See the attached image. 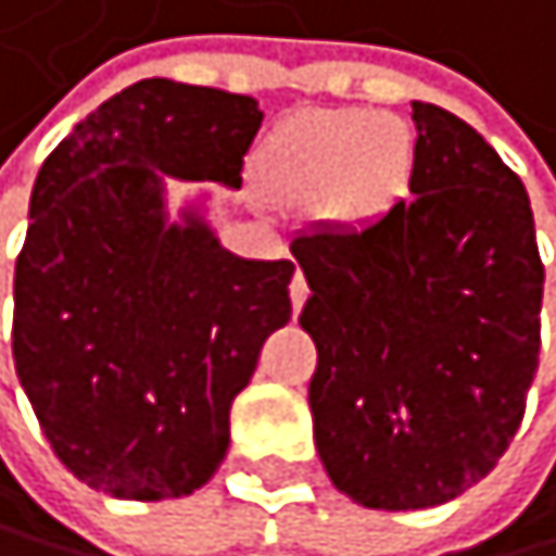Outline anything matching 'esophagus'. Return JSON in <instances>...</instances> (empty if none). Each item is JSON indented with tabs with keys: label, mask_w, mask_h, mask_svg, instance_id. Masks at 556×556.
<instances>
[{
	"label": "esophagus",
	"mask_w": 556,
	"mask_h": 556,
	"mask_svg": "<svg viewBox=\"0 0 556 556\" xmlns=\"http://www.w3.org/2000/svg\"><path fill=\"white\" fill-rule=\"evenodd\" d=\"M307 280H304V273H296L293 280H290V304H293V311H301L304 304H307Z\"/></svg>",
	"instance_id": "obj_1"
}]
</instances>
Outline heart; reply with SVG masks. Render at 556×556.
Masks as SVG:
<instances>
[{
  "mask_svg": "<svg viewBox=\"0 0 556 556\" xmlns=\"http://www.w3.org/2000/svg\"><path fill=\"white\" fill-rule=\"evenodd\" d=\"M269 191L290 204H325L341 228L382 222L409 194L414 129L372 109H307L283 118L255 156Z\"/></svg>",
  "mask_w": 556,
  "mask_h": 556,
  "instance_id": "heart-1",
  "label": "heart"
}]
</instances>
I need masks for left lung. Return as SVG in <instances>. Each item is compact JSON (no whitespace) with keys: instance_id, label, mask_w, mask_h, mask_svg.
<instances>
[{"instance_id":"obj_1","label":"left lung","mask_w":556,"mask_h":556,"mask_svg":"<svg viewBox=\"0 0 556 556\" xmlns=\"http://www.w3.org/2000/svg\"><path fill=\"white\" fill-rule=\"evenodd\" d=\"M414 198L290 245L311 287L317 454L369 509H430L482 482L540 358L543 263L523 180L458 115L414 102Z\"/></svg>"}]
</instances>
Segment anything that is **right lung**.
Listing matches in <instances>:
<instances>
[{
  "instance_id": "add662e5",
  "label": "right lung",
  "mask_w": 556,
  "mask_h": 556,
  "mask_svg": "<svg viewBox=\"0 0 556 556\" xmlns=\"http://www.w3.org/2000/svg\"><path fill=\"white\" fill-rule=\"evenodd\" d=\"M263 112L249 94L147 77L58 142L29 194L13 362L53 454L115 498L201 489L228 409L290 320V260L222 249L198 207L166 218L163 177L242 187Z\"/></svg>"
}]
</instances>
